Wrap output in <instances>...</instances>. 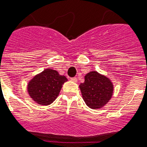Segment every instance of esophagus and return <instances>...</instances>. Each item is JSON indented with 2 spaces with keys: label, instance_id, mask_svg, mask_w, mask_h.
<instances>
[{
  "label": "esophagus",
  "instance_id": "34e87169",
  "mask_svg": "<svg viewBox=\"0 0 147 147\" xmlns=\"http://www.w3.org/2000/svg\"><path fill=\"white\" fill-rule=\"evenodd\" d=\"M70 80H71V81H73V82H75V83L78 82V78H70Z\"/></svg>",
  "mask_w": 147,
  "mask_h": 147
}]
</instances>
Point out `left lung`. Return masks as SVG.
Listing matches in <instances>:
<instances>
[{"mask_svg": "<svg viewBox=\"0 0 147 147\" xmlns=\"http://www.w3.org/2000/svg\"><path fill=\"white\" fill-rule=\"evenodd\" d=\"M84 101L89 108L100 109L111 100L113 93V84L107 76L91 71L84 76V82L80 84Z\"/></svg>", "mask_w": 147, "mask_h": 147, "instance_id": "1", "label": "left lung"}]
</instances>
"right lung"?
I'll list each match as a JSON object with an SVG mask.
<instances>
[{
  "instance_id": "1",
  "label": "right lung",
  "mask_w": 147,
  "mask_h": 147,
  "mask_svg": "<svg viewBox=\"0 0 147 147\" xmlns=\"http://www.w3.org/2000/svg\"><path fill=\"white\" fill-rule=\"evenodd\" d=\"M67 81L66 76H60L56 70L46 69L28 82V94L36 103L49 105L58 96L63 84Z\"/></svg>"
}]
</instances>
